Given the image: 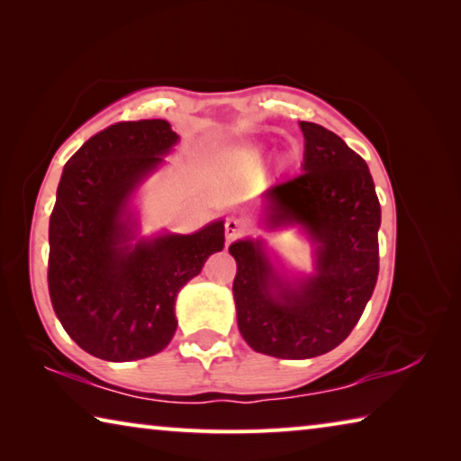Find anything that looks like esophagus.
<instances>
[{
	"label": "esophagus",
	"mask_w": 461,
	"mask_h": 461,
	"mask_svg": "<svg viewBox=\"0 0 461 461\" xmlns=\"http://www.w3.org/2000/svg\"><path fill=\"white\" fill-rule=\"evenodd\" d=\"M241 233H244V228H241V223L238 220L225 221V241H228V244L236 241Z\"/></svg>",
	"instance_id": "obj_1"
}]
</instances>
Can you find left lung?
<instances>
[{
  "label": "left lung",
  "mask_w": 461,
  "mask_h": 461,
  "mask_svg": "<svg viewBox=\"0 0 461 461\" xmlns=\"http://www.w3.org/2000/svg\"><path fill=\"white\" fill-rule=\"evenodd\" d=\"M303 173L267 191L268 228L303 223L319 241L317 276L283 286L262 241L230 246L241 338L256 352L307 360L331 352L360 321L378 280L380 201L370 168L343 140L311 122ZM279 294H271V286Z\"/></svg>",
  "instance_id": "8db88e82"
}]
</instances>
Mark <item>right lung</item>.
<instances>
[{
    "instance_id": "right-lung-1",
    "label": "right lung",
    "mask_w": 461,
    "mask_h": 461,
    "mask_svg": "<svg viewBox=\"0 0 461 461\" xmlns=\"http://www.w3.org/2000/svg\"><path fill=\"white\" fill-rule=\"evenodd\" d=\"M176 140L165 120L118 122L62 170L49 225V293L65 331L101 360L162 352L176 331V293L223 248V221L128 244L130 193Z\"/></svg>"
}]
</instances>
